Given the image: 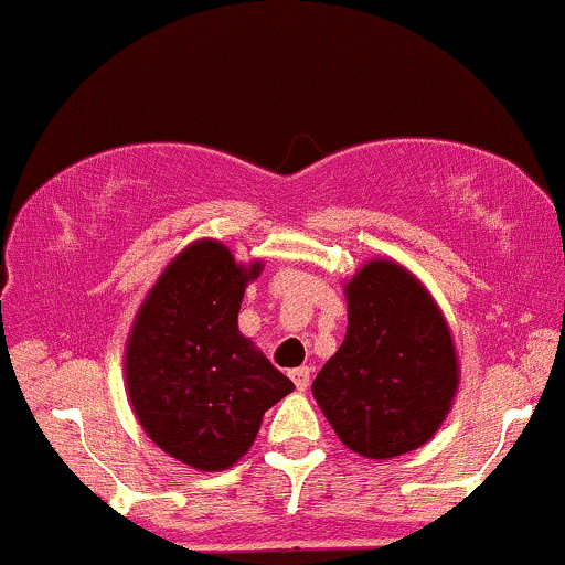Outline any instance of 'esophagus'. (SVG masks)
<instances>
[{
	"label": "esophagus",
	"instance_id": "esophagus-1",
	"mask_svg": "<svg viewBox=\"0 0 565 565\" xmlns=\"http://www.w3.org/2000/svg\"><path fill=\"white\" fill-rule=\"evenodd\" d=\"M290 379H294L296 390L303 392L309 386V382H312V367H307V365L294 367V371H290Z\"/></svg>",
	"mask_w": 565,
	"mask_h": 565
}]
</instances>
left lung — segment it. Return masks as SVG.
Here are the masks:
<instances>
[{
	"label": "left lung",
	"mask_w": 565,
	"mask_h": 565,
	"mask_svg": "<svg viewBox=\"0 0 565 565\" xmlns=\"http://www.w3.org/2000/svg\"><path fill=\"white\" fill-rule=\"evenodd\" d=\"M344 344L312 395L347 448L392 459L437 433L459 386L451 328L401 264L373 258L347 282Z\"/></svg>",
	"instance_id": "left-lung-1"
}]
</instances>
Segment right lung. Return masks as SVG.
I'll use <instances>...</instances> for the list:
<instances>
[{"label": "right lung", "instance_id": "right-lung-1", "mask_svg": "<svg viewBox=\"0 0 565 565\" xmlns=\"http://www.w3.org/2000/svg\"><path fill=\"white\" fill-rule=\"evenodd\" d=\"M262 262H234L215 239L173 258L138 309L125 350L128 395L146 435L202 472L232 467L294 382L237 328Z\"/></svg>", "mask_w": 565, "mask_h": 565}]
</instances>
